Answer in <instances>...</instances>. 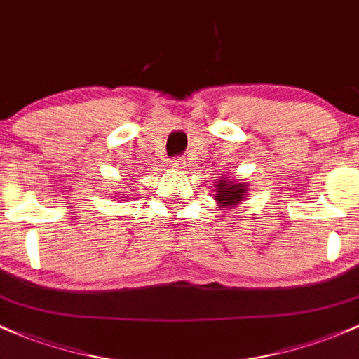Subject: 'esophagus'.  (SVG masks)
Segmentation results:
<instances>
[{"label": "esophagus", "mask_w": 359, "mask_h": 359, "mask_svg": "<svg viewBox=\"0 0 359 359\" xmlns=\"http://www.w3.org/2000/svg\"><path fill=\"white\" fill-rule=\"evenodd\" d=\"M171 163H172V165H175V168H184V165H187V161H184L183 157H175Z\"/></svg>", "instance_id": "esophagus-1"}]
</instances>
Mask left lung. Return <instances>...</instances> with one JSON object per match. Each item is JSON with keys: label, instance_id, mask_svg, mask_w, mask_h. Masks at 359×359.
<instances>
[{"label": "left lung", "instance_id": "left-lung-1", "mask_svg": "<svg viewBox=\"0 0 359 359\" xmlns=\"http://www.w3.org/2000/svg\"><path fill=\"white\" fill-rule=\"evenodd\" d=\"M215 187H217V194H215V200L221 203L222 209H229L234 207L236 203H240L245 198V183H236V181H227L221 180L215 181Z\"/></svg>", "mask_w": 359, "mask_h": 359}]
</instances>
